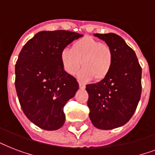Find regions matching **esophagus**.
<instances>
[{"instance_id": "obj_1", "label": "esophagus", "mask_w": 155, "mask_h": 155, "mask_svg": "<svg viewBox=\"0 0 155 155\" xmlns=\"http://www.w3.org/2000/svg\"><path fill=\"white\" fill-rule=\"evenodd\" d=\"M79 86H80V88H81V89H84L85 88V85L83 83H79Z\"/></svg>"}]
</instances>
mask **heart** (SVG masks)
<instances>
[{
  "instance_id": "obj_1",
  "label": "heart",
  "mask_w": 155,
  "mask_h": 155,
  "mask_svg": "<svg viewBox=\"0 0 155 155\" xmlns=\"http://www.w3.org/2000/svg\"><path fill=\"white\" fill-rule=\"evenodd\" d=\"M62 66L69 75L79 73L81 80L87 81L92 78L101 81L107 77L113 64V50L108 44L101 42L91 36L76 40L71 49L65 48L60 53Z\"/></svg>"
}]
</instances>
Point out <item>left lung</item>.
<instances>
[{
  "label": "left lung",
  "instance_id": "1",
  "mask_svg": "<svg viewBox=\"0 0 155 155\" xmlns=\"http://www.w3.org/2000/svg\"><path fill=\"white\" fill-rule=\"evenodd\" d=\"M113 52V64L107 77L86 85L89 117L95 127L113 130L134 115L142 93V68L134 51L119 35L95 34Z\"/></svg>",
  "mask_w": 155,
  "mask_h": 155
}]
</instances>
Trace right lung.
<instances>
[{
	"instance_id": "right-lung-1",
	"label": "right lung",
	"mask_w": 155,
	"mask_h": 155,
	"mask_svg": "<svg viewBox=\"0 0 155 155\" xmlns=\"http://www.w3.org/2000/svg\"><path fill=\"white\" fill-rule=\"evenodd\" d=\"M67 30L41 31L28 41L15 65V87L23 113L35 125L56 130L65 122L63 107L79 89L63 69L60 53L82 37Z\"/></svg>"
}]
</instances>
